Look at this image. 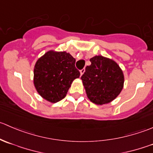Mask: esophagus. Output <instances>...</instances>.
Returning a JSON list of instances; mask_svg holds the SVG:
<instances>
[{"mask_svg":"<svg viewBox=\"0 0 153 153\" xmlns=\"http://www.w3.org/2000/svg\"><path fill=\"white\" fill-rule=\"evenodd\" d=\"M84 72H85V69H84H84H81V70H80V73H81V75H82L84 73Z\"/></svg>","mask_w":153,"mask_h":153,"instance_id":"esophagus-1","label":"esophagus"}]
</instances>
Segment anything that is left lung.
<instances>
[{"label":"left lung","instance_id":"left-lung-1","mask_svg":"<svg viewBox=\"0 0 153 153\" xmlns=\"http://www.w3.org/2000/svg\"><path fill=\"white\" fill-rule=\"evenodd\" d=\"M81 76L88 98L98 105L113 101L121 92L124 77L122 70L115 61L101 55L90 58Z\"/></svg>","mask_w":153,"mask_h":153}]
</instances>
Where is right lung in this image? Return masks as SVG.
<instances>
[{"mask_svg": "<svg viewBox=\"0 0 153 153\" xmlns=\"http://www.w3.org/2000/svg\"><path fill=\"white\" fill-rule=\"evenodd\" d=\"M75 59L66 52H46L34 68V85L42 98L56 103L65 98L72 81L79 78Z\"/></svg>", "mask_w": 153, "mask_h": 153, "instance_id": "add662e5", "label": "right lung"}]
</instances>
